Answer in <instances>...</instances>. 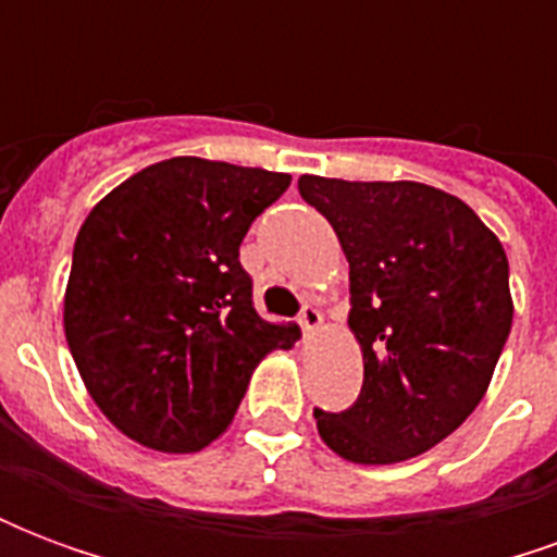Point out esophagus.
Returning <instances> with one entry per match:
<instances>
[{
	"instance_id": "1",
	"label": "esophagus",
	"mask_w": 557,
	"mask_h": 557,
	"mask_svg": "<svg viewBox=\"0 0 557 557\" xmlns=\"http://www.w3.org/2000/svg\"><path fill=\"white\" fill-rule=\"evenodd\" d=\"M298 325H301L304 337H313L319 325H322V313L315 310L313 304H304L301 313H298Z\"/></svg>"
}]
</instances>
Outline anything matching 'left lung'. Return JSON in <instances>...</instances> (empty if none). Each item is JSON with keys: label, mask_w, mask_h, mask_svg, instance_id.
Instances as JSON below:
<instances>
[{"label": "left lung", "mask_w": 557, "mask_h": 557, "mask_svg": "<svg viewBox=\"0 0 557 557\" xmlns=\"http://www.w3.org/2000/svg\"><path fill=\"white\" fill-rule=\"evenodd\" d=\"M349 259V327L363 385L313 409L322 442L387 466L430 450L478 409L513 322L502 242L456 196L418 182L298 178Z\"/></svg>", "instance_id": "1"}]
</instances>
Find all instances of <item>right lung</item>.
<instances>
[{
	"label": "right lung",
	"instance_id": "1",
	"mask_svg": "<svg viewBox=\"0 0 557 557\" xmlns=\"http://www.w3.org/2000/svg\"><path fill=\"white\" fill-rule=\"evenodd\" d=\"M286 172L151 163L91 208L65 292V337L98 409L134 442L190 454L238 411L256 363L301 337L253 307L244 235Z\"/></svg>",
	"mask_w": 557,
	"mask_h": 557
}]
</instances>
